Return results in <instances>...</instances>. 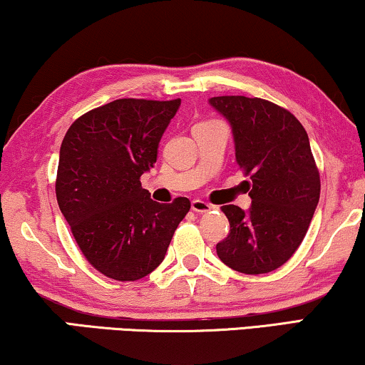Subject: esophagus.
<instances>
[{"instance_id":"obj_1","label":"esophagus","mask_w":365,"mask_h":365,"mask_svg":"<svg viewBox=\"0 0 365 365\" xmlns=\"http://www.w3.org/2000/svg\"><path fill=\"white\" fill-rule=\"evenodd\" d=\"M191 209L196 214H206V212L211 211L212 206H211V204H207V202L199 201V199H196V201L191 202Z\"/></svg>"}]
</instances>
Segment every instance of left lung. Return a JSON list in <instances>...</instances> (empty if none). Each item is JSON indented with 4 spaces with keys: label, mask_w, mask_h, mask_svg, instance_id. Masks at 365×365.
Segmentation results:
<instances>
[{
    "label": "left lung",
    "mask_w": 365,
    "mask_h": 365,
    "mask_svg": "<svg viewBox=\"0 0 365 365\" xmlns=\"http://www.w3.org/2000/svg\"><path fill=\"white\" fill-rule=\"evenodd\" d=\"M209 103L231 123L252 199L249 212L234 204L221 207L231 231L216 252L237 272L276 271L301 246L321 196L307 133L291 111L267 99L216 96Z\"/></svg>",
    "instance_id": "8db88e82"
}]
</instances>
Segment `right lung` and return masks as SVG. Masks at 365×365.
Instances as JSON below:
<instances>
[{
	"mask_svg": "<svg viewBox=\"0 0 365 365\" xmlns=\"http://www.w3.org/2000/svg\"><path fill=\"white\" fill-rule=\"evenodd\" d=\"M181 99L124 98L94 108L61 143L56 199L78 247L114 281H138L163 262L187 197L159 204L141 187Z\"/></svg>",
	"mask_w": 365,
	"mask_h": 365,
	"instance_id": "right-lung-1",
	"label": "right lung"
}]
</instances>
